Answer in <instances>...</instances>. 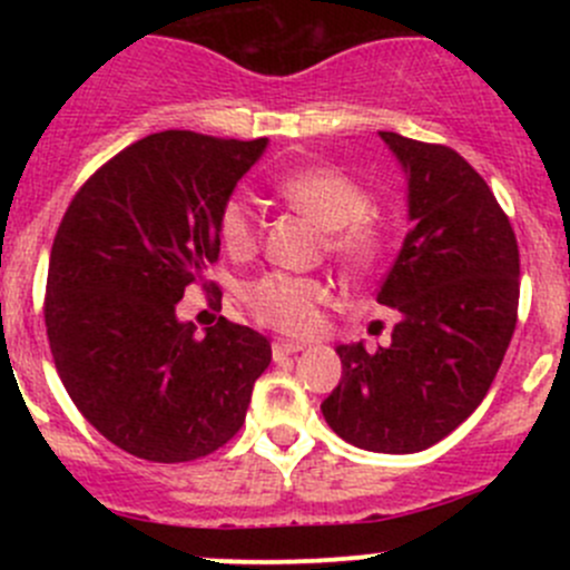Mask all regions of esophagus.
Instances as JSON below:
<instances>
[{
  "label": "esophagus",
  "mask_w": 570,
  "mask_h": 570,
  "mask_svg": "<svg viewBox=\"0 0 570 570\" xmlns=\"http://www.w3.org/2000/svg\"><path fill=\"white\" fill-rule=\"evenodd\" d=\"M303 347H306V344H301V342H289V338H278V342H273V358H275V361L289 358V355L301 353Z\"/></svg>",
  "instance_id": "esophagus-1"
}]
</instances>
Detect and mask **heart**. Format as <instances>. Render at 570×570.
<instances>
[{"mask_svg": "<svg viewBox=\"0 0 570 570\" xmlns=\"http://www.w3.org/2000/svg\"><path fill=\"white\" fill-rule=\"evenodd\" d=\"M275 193L295 212L325 232L333 258L353 269H370L386 250V234L370 217L372 198L358 181L331 168H301L275 178ZM226 250L245 256L258 243V223L250 200L232 195L217 217ZM331 289L317 278L292 273H267L245 286V303L267 325L286 333H308L317 325V306Z\"/></svg>", "mask_w": 570, "mask_h": 570, "instance_id": "obj_1", "label": "heart"}]
</instances>
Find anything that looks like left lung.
<instances>
[{"instance_id":"left-lung-1","label":"left lung","mask_w":570,"mask_h":570,"mask_svg":"<svg viewBox=\"0 0 570 570\" xmlns=\"http://www.w3.org/2000/svg\"><path fill=\"white\" fill-rule=\"evenodd\" d=\"M405 174L407 232L377 292L392 344H338L342 381L322 416L347 444L411 455L474 413L519 312V245L485 178L446 146L377 131Z\"/></svg>"}]
</instances>
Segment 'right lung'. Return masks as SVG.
I'll use <instances>...</instances> for the list:
<instances>
[{
	"label": "right lung",
	"instance_id": "obj_1",
	"mask_svg": "<svg viewBox=\"0 0 570 570\" xmlns=\"http://www.w3.org/2000/svg\"><path fill=\"white\" fill-rule=\"evenodd\" d=\"M267 137L168 129L131 142L73 195L49 256L46 336L85 419L129 455L204 458L243 428L273 350L226 317L195 333L184 292L217 262V217Z\"/></svg>",
	"mask_w": 570,
	"mask_h": 570
}]
</instances>
